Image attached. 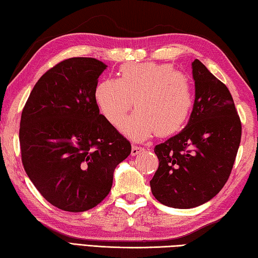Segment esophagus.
I'll return each instance as SVG.
<instances>
[{
    "label": "esophagus",
    "instance_id": "esophagus-1",
    "mask_svg": "<svg viewBox=\"0 0 258 258\" xmlns=\"http://www.w3.org/2000/svg\"><path fill=\"white\" fill-rule=\"evenodd\" d=\"M142 151H144L143 147L137 146V145H134V146L132 147V155H133V156H136V155H138L139 153H141Z\"/></svg>",
    "mask_w": 258,
    "mask_h": 258
}]
</instances>
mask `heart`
I'll return each mask as SVG.
<instances>
[{
    "label": "heart",
    "instance_id": "1",
    "mask_svg": "<svg viewBox=\"0 0 258 258\" xmlns=\"http://www.w3.org/2000/svg\"><path fill=\"white\" fill-rule=\"evenodd\" d=\"M95 101L112 124L122 121L134 105L137 111L120 125L125 136L142 142L179 132L194 107V88L187 75L168 63H124L117 79L106 78L95 88Z\"/></svg>",
    "mask_w": 258,
    "mask_h": 258
}]
</instances>
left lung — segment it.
I'll list each match as a JSON object with an SVG mask.
<instances>
[{"mask_svg": "<svg viewBox=\"0 0 258 258\" xmlns=\"http://www.w3.org/2000/svg\"><path fill=\"white\" fill-rule=\"evenodd\" d=\"M195 102L187 125L156 145L154 197L173 209H192L218 195L231 173L241 122L229 89L200 60L191 63Z\"/></svg>", "mask_w": 258, "mask_h": 258, "instance_id": "obj_1", "label": "left lung"}]
</instances>
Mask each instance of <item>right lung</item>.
I'll return each instance as SVG.
<instances>
[{"instance_id": "add662e5", "label": "right lung", "mask_w": 258, "mask_h": 258, "mask_svg": "<svg viewBox=\"0 0 258 258\" xmlns=\"http://www.w3.org/2000/svg\"><path fill=\"white\" fill-rule=\"evenodd\" d=\"M107 66L71 57L45 72L21 113L19 141L27 175L45 200L67 212H85L111 190L116 165L132 152L129 141L95 101Z\"/></svg>"}]
</instances>
